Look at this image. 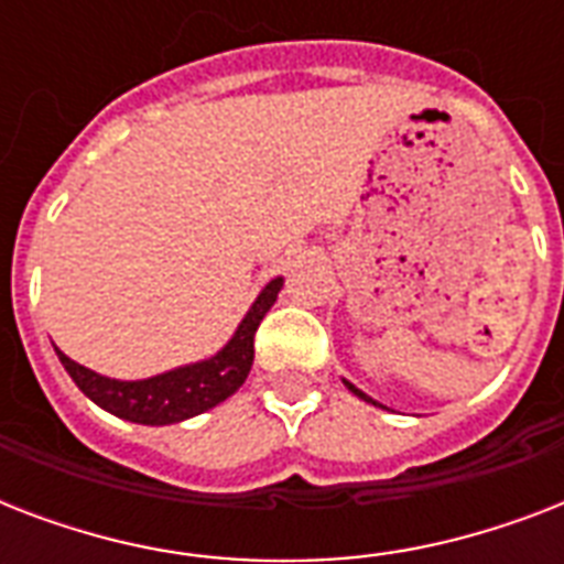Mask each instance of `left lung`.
<instances>
[{"instance_id":"1","label":"left lung","mask_w":564,"mask_h":564,"mask_svg":"<svg viewBox=\"0 0 564 564\" xmlns=\"http://www.w3.org/2000/svg\"><path fill=\"white\" fill-rule=\"evenodd\" d=\"M345 386H348V389H351V392L357 394V398H362V401H371L369 394H366V392H360V389H357V386H351V383H345ZM371 403H377V401H371Z\"/></svg>"}]
</instances>
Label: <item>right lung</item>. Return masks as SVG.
Returning <instances> with one entry per match:
<instances>
[{
    "instance_id": "obj_1",
    "label": "right lung",
    "mask_w": 564,
    "mask_h": 564,
    "mask_svg": "<svg viewBox=\"0 0 564 564\" xmlns=\"http://www.w3.org/2000/svg\"><path fill=\"white\" fill-rule=\"evenodd\" d=\"M283 281L274 278L265 286L257 301L237 327V334L216 357L184 369L166 371V375L149 377V380H110L96 371L84 369L75 360H69L64 351H57V360L75 380L93 403L101 410L113 412L119 419L137 421V424H175V421L193 419L198 412L210 410L216 403L237 392L246 383L251 362H254V334L263 316L269 313Z\"/></svg>"
}]
</instances>
